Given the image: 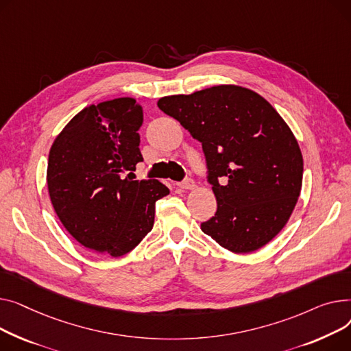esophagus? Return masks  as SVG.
Returning a JSON list of instances; mask_svg holds the SVG:
<instances>
[{"instance_id":"esophagus-1","label":"esophagus","mask_w":351,"mask_h":351,"mask_svg":"<svg viewBox=\"0 0 351 351\" xmlns=\"http://www.w3.org/2000/svg\"><path fill=\"white\" fill-rule=\"evenodd\" d=\"M177 185H178L181 190H193L195 184H194V181L191 178H185L184 181L177 182Z\"/></svg>"}]
</instances>
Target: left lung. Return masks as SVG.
<instances>
[{
	"label": "left lung",
	"mask_w": 351,
	"mask_h": 351,
	"mask_svg": "<svg viewBox=\"0 0 351 351\" xmlns=\"http://www.w3.org/2000/svg\"><path fill=\"white\" fill-rule=\"evenodd\" d=\"M157 106L202 144L217 198L202 232L235 254L275 238L298 202L303 158L271 103L246 88L219 85L161 97Z\"/></svg>",
	"instance_id": "1"
}]
</instances>
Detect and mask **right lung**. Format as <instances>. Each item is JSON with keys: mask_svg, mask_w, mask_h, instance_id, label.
<instances>
[{"mask_svg": "<svg viewBox=\"0 0 351 351\" xmlns=\"http://www.w3.org/2000/svg\"><path fill=\"white\" fill-rule=\"evenodd\" d=\"M141 125L134 99L106 100L79 112L51 147L53 210L66 231L97 254L117 258L134 250L153 228L156 201L170 194L158 180H133L143 161Z\"/></svg>", "mask_w": 351, "mask_h": 351, "instance_id": "add662e5", "label": "right lung"}]
</instances>
